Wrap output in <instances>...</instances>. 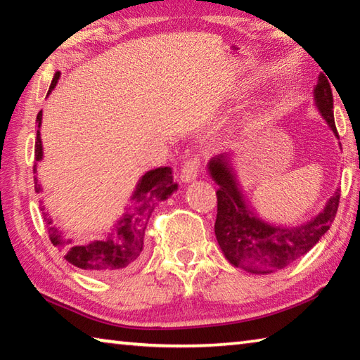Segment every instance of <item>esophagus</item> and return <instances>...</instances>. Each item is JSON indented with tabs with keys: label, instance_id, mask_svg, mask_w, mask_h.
I'll list each match as a JSON object with an SVG mask.
<instances>
[{
	"label": "esophagus",
	"instance_id": "esophagus-1",
	"mask_svg": "<svg viewBox=\"0 0 360 360\" xmlns=\"http://www.w3.org/2000/svg\"><path fill=\"white\" fill-rule=\"evenodd\" d=\"M200 168V158L198 155H193L192 158H187L184 165L181 168V181L182 182H192L198 176Z\"/></svg>",
	"mask_w": 360,
	"mask_h": 360
}]
</instances>
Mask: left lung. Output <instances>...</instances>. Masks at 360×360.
Instances as JSON below:
<instances>
[{"mask_svg": "<svg viewBox=\"0 0 360 360\" xmlns=\"http://www.w3.org/2000/svg\"><path fill=\"white\" fill-rule=\"evenodd\" d=\"M332 82V81H330ZM314 101L322 117L338 138L333 119V96L328 79L321 75L314 87ZM208 172L217 188L214 231L219 246L231 265L255 275H265L290 265L307 254L330 229L338 211L340 191L328 198L322 212L298 227H281L252 214L240 191L229 154L212 157Z\"/></svg>", "mask_w": 360, "mask_h": 360, "instance_id": "obj_1", "label": "left lung"}]
</instances>
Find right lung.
<instances>
[{
  "mask_svg": "<svg viewBox=\"0 0 360 360\" xmlns=\"http://www.w3.org/2000/svg\"><path fill=\"white\" fill-rule=\"evenodd\" d=\"M60 79L57 71L52 79L51 89L56 87ZM47 94V95H49ZM38 133H36L34 158L39 162L42 158V143H41V119L42 111L38 112ZM33 172L36 173V165ZM178 184L173 181V173L169 167H162L150 169L139 179L136 191L133 192L131 205L124 216H122L114 227L106 230L105 233L95 235L92 238L81 240H66L56 225H52V219L47 212H42L47 222L49 238L52 245L62 249L65 259L77 268L92 273L100 278H111L119 275L136 264L143 255L144 248V231L148 227L149 217L154 211V206L158 202L167 200L172 195ZM34 191L41 192V186L34 176ZM44 211V208H41Z\"/></svg>",
  "mask_w": 360,
  "mask_h": 360,
  "instance_id": "right-lung-1",
  "label": "right lung"
}]
</instances>
